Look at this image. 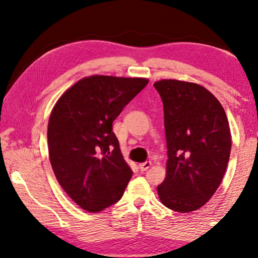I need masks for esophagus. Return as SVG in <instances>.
I'll return each instance as SVG.
<instances>
[{
    "instance_id": "esophagus-1",
    "label": "esophagus",
    "mask_w": 258,
    "mask_h": 258,
    "mask_svg": "<svg viewBox=\"0 0 258 258\" xmlns=\"http://www.w3.org/2000/svg\"><path fill=\"white\" fill-rule=\"evenodd\" d=\"M150 167H151V162L150 161H147V162H144V163H141L139 165L141 171H146L147 169H149Z\"/></svg>"
}]
</instances>
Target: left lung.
Instances as JSON below:
<instances>
[{"label":"left lung","instance_id":"obj_1","mask_svg":"<svg viewBox=\"0 0 258 258\" xmlns=\"http://www.w3.org/2000/svg\"><path fill=\"white\" fill-rule=\"evenodd\" d=\"M154 87L163 102L168 148L158 196L169 209L190 213L221 184L230 157V126L222 104L200 84L161 80Z\"/></svg>","mask_w":258,"mask_h":258}]
</instances>
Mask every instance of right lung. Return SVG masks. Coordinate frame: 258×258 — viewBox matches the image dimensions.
<instances>
[{
    "instance_id": "add662e5",
    "label": "right lung",
    "mask_w": 258,
    "mask_h": 258,
    "mask_svg": "<svg viewBox=\"0 0 258 258\" xmlns=\"http://www.w3.org/2000/svg\"><path fill=\"white\" fill-rule=\"evenodd\" d=\"M147 79L94 75L69 88L48 123L49 158L59 185L89 213L121 200L133 176L112 122Z\"/></svg>"
}]
</instances>
